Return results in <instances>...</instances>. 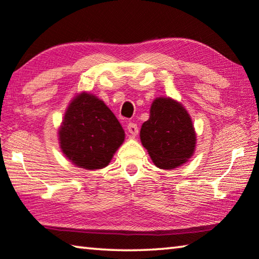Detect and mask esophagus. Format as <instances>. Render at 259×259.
I'll return each instance as SVG.
<instances>
[{"label": "esophagus", "mask_w": 259, "mask_h": 259, "mask_svg": "<svg viewBox=\"0 0 259 259\" xmlns=\"http://www.w3.org/2000/svg\"><path fill=\"white\" fill-rule=\"evenodd\" d=\"M126 129H128L129 134L131 135V136H137V135H138V126H137L136 123H134V122L128 123V125H126Z\"/></svg>", "instance_id": "esophagus-1"}]
</instances>
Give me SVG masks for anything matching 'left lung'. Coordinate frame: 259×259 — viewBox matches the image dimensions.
Masks as SVG:
<instances>
[{
	"mask_svg": "<svg viewBox=\"0 0 259 259\" xmlns=\"http://www.w3.org/2000/svg\"><path fill=\"white\" fill-rule=\"evenodd\" d=\"M141 141L155 166L171 169L194 153L196 135L181 104L169 98H157L151 106L150 118L142 125Z\"/></svg>",
	"mask_w": 259,
	"mask_h": 259,
	"instance_id": "8db88e82",
	"label": "left lung"
}]
</instances>
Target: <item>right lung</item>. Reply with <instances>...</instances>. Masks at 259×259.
I'll use <instances>...</instances> for the list:
<instances>
[{
  "label": "right lung",
  "mask_w": 259,
  "mask_h": 259,
  "mask_svg": "<svg viewBox=\"0 0 259 259\" xmlns=\"http://www.w3.org/2000/svg\"><path fill=\"white\" fill-rule=\"evenodd\" d=\"M59 135L65 157L85 169L107 166L124 141V130L112 110L89 93L69 105Z\"/></svg>",
  "instance_id": "1"
}]
</instances>
